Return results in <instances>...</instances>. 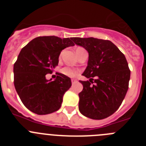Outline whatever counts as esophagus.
I'll return each mask as SVG.
<instances>
[{"label":"esophagus","instance_id":"1","mask_svg":"<svg viewBox=\"0 0 146 146\" xmlns=\"http://www.w3.org/2000/svg\"><path fill=\"white\" fill-rule=\"evenodd\" d=\"M77 80L75 79H72V84H74V83H75V82H77Z\"/></svg>","mask_w":146,"mask_h":146}]
</instances>
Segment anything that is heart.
Returning a JSON list of instances; mask_svg holds the SVG:
<instances>
[{
    "label": "heart",
    "instance_id": "1",
    "mask_svg": "<svg viewBox=\"0 0 146 146\" xmlns=\"http://www.w3.org/2000/svg\"><path fill=\"white\" fill-rule=\"evenodd\" d=\"M61 72L65 75L69 76V77H73L75 75V72L72 69L69 68V67H65L61 70Z\"/></svg>",
    "mask_w": 146,
    "mask_h": 146
}]
</instances>
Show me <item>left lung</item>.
Wrapping results in <instances>:
<instances>
[{"instance_id":"obj_1","label":"left lung","mask_w":146,"mask_h":146,"mask_svg":"<svg viewBox=\"0 0 146 146\" xmlns=\"http://www.w3.org/2000/svg\"><path fill=\"white\" fill-rule=\"evenodd\" d=\"M76 44L88 52L82 75L83 89L79 94V110L91 119L111 115L121 104L128 91L130 70L124 55L109 40L73 37Z\"/></svg>"}]
</instances>
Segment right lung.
Instances as JSON below:
<instances>
[{
	"instance_id": "right-lung-1",
	"label": "right lung",
	"mask_w": 146,
	"mask_h": 146,
	"mask_svg": "<svg viewBox=\"0 0 146 146\" xmlns=\"http://www.w3.org/2000/svg\"><path fill=\"white\" fill-rule=\"evenodd\" d=\"M74 44L72 38L38 36L23 47L14 65V84L23 104L33 113L46 115L57 111L63 96L72 86L69 77L58 73L46 79L58 64L60 52Z\"/></svg>"
}]
</instances>
